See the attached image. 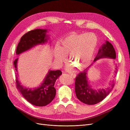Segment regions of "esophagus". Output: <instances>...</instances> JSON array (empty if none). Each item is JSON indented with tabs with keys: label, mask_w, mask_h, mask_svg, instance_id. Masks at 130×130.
<instances>
[{
	"label": "esophagus",
	"mask_w": 130,
	"mask_h": 130,
	"mask_svg": "<svg viewBox=\"0 0 130 130\" xmlns=\"http://www.w3.org/2000/svg\"><path fill=\"white\" fill-rule=\"evenodd\" d=\"M70 76H71L73 78H75L76 75L75 74H70Z\"/></svg>",
	"instance_id": "esophagus-1"
}]
</instances>
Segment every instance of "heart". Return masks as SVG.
<instances>
[{
  "label": "heart",
  "mask_w": 130,
  "mask_h": 130,
  "mask_svg": "<svg viewBox=\"0 0 130 130\" xmlns=\"http://www.w3.org/2000/svg\"><path fill=\"white\" fill-rule=\"evenodd\" d=\"M97 44L98 38L95 34L72 33L61 40L59 46L55 48L54 55L59 62H64L66 57L69 56V61L81 70L91 62Z\"/></svg>",
  "instance_id": "b5f03b06"
}]
</instances>
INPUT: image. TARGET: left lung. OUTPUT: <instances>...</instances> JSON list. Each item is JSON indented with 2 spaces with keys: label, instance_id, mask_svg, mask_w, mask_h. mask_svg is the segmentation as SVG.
Returning a JSON list of instances; mask_svg holds the SVG:
<instances>
[{
  "label": "left lung",
  "instance_id": "obj_1",
  "mask_svg": "<svg viewBox=\"0 0 130 130\" xmlns=\"http://www.w3.org/2000/svg\"><path fill=\"white\" fill-rule=\"evenodd\" d=\"M106 57L112 59L116 58L115 48L108 41H106V43L99 49L94 62H95L100 58ZM87 69L80 73L76 77L75 91L77 99L83 103L87 105L96 104L104 100L112 91L115 86V83L113 82L109 87L106 89L102 88L95 90L89 84L87 76ZM116 72L117 73V71Z\"/></svg>",
  "mask_w": 130,
  "mask_h": 130
}]
</instances>
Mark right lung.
I'll return each instance as SVG.
<instances>
[{
	"label": "right lung",
	"instance_id": "add662e5",
	"mask_svg": "<svg viewBox=\"0 0 130 130\" xmlns=\"http://www.w3.org/2000/svg\"><path fill=\"white\" fill-rule=\"evenodd\" d=\"M46 29H37L24 34L21 37L17 45L16 54L19 55L37 45L46 43L49 38L46 35ZM18 60V58H16L13 62L16 72ZM61 74L62 72L60 70H49L40 87L33 89L23 87L19 81L17 75L15 77L16 88L23 96L31 104L36 106H45L50 103L55 96L56 89L54 87V85Z\"/></svg>",
	"mask_w": 130,
	"mask_h": 130
}]
</instances>
